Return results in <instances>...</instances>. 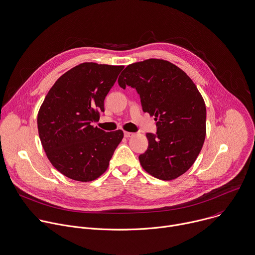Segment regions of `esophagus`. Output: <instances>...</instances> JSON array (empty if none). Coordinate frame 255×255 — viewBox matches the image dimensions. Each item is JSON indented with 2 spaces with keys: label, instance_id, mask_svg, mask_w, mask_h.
<instances>
[{
  "label": "esophagus",
  "instance_id": "esophagus-1",
  "mask_svg": "<svg viewBox=\"0 0 255 255\" xmlns=\"http://www.w3.org/2000/svg\"><path fill=\"white\" fill-rule=\"evenodd\" d=\"M134 135V133H132V132H128V131H124V136L126 137V138H129V137H132Z\"/></svg>",
  "mask_w": 255,
  "mask_h": 255
}]
</instances>
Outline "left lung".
Listing matches in <instances>:
<instances>
[{"mask_svg": "<svg viewBox=\"0 0 255 255\" xmlns=\"http://www.w3.org/2000/svg\"><path fill=\"white\" fill-rule=\"evenodd\" d=\"M120 87L135 88L144 112L154 116L157 133H147L148 148L139 156L144 170L155 178L173 180L198 157L206 135V107L190 77L162 59L128 65Z\"/></svg>", "mask_w": 255, "mask_h": 255, "instance_id": "1", "label": "left lung"}]
</instances>
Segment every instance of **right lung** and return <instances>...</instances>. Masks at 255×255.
Wrapping results in <instances>:
<instances>
[{"mask_svg": "<svg viewBox=\"0 0 255 255\" xmlns=\"http://www.w3.org/2000/svg\"><path fill=\"white\" fill-rule=\"evenodd\" d=\"M124 66L86 62L63 74L49 90L38 113L42 146L52 165L66 177L90 182L109 166L123 131L97 126L104 100Z\"/></svg>", "mask_w": 255, "mask_h": 255, "instance_id": "right-lung-1", "label": "right lung"}]
</instances>
